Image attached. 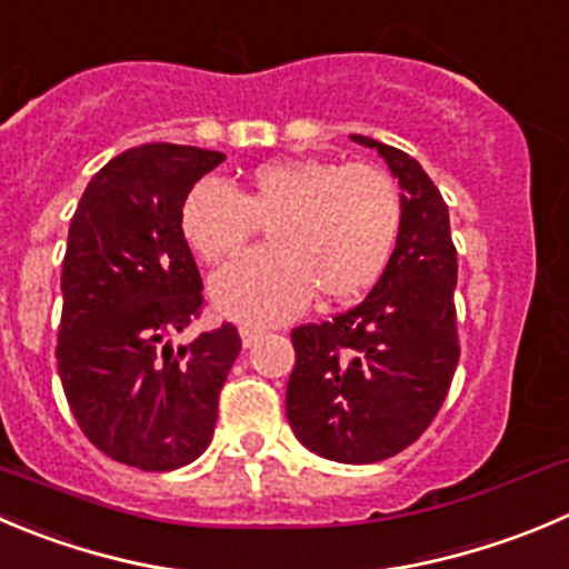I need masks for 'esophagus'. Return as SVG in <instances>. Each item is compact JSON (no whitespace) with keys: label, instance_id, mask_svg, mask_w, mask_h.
Segmentation results:
<instances>
[{"label":"esophagus","instance_id":"esophagus-1","mask_svg":"<svg viewBox=\"0 0 569 569\" xmlns=\"http://www.w3.org/2000/svg\"><path fill=\"white\" fill-rule=\"evenodd\" d=\"M264 335L262 327H253V323H242L240 327V338H242V346H253L259 338Z\"/></svg>","mask_w":569,"mask_h":569}]
</instances>
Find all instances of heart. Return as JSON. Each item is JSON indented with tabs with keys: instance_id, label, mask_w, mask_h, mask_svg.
Returning a JSON list of instances; mask_svg holds the SVG:
<instances>
[{
	"instance_id": "heart-1",
	"label": "heart",
	"mask_w": 569,
	"mask_h": 569,
	"mask_svg": "<svg viewBox=\"0 0 569 569\" xmlns=\"http://www.w3.org/2000/svg\"><path fill=\"white\" fill-rule=\"evenodd\" d=\"M270 226L273 246L214 281V299L242 321H281L318 301H343L386 270L402 198L386 170L329 159H276L253 167L237 192L200 178L181 203V231L209 264H229Z\"/></svg>"
}]
</instances>
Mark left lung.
I'll list each match as a JSON object with an SVG mask.
<instances>
[{"mask_svg": "<svg viewBox=\"0 0 569 569\" xmlns=\"http://www.w3.org/2000/svg\"><path fill=\"white\" fill-rule=\"evenodd\" d=\"M351 139L375 148L399 178L402 229L360 305L290 332L296 366L284 408L310 452L375 463L410 447L450 391L461 357L458 251L447 203L419 161L369 137Z\"/></svg>", "mask_w": 569, "mask_h": 569, "instance_id": "left-lung-1", "label": "left lung"}]
</instances>
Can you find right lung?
<instances>
[{"instance_id":"add662e5","label":"right lung","mask_w":569,"mask_h":569,"mask_svg":"<svg viewBox=\"0 0 569 569\" xmlns=\"http://www.w3.org/2000/svg\"><path fill=\"white\" fill-rule=\"evenodd\" d=\"M223 159L189 144L126 150L91 178L69 226L56 346L63 393L102 456L148 472L207 450L242 346L234 323L172 346L207 307L181 203Z\"/></svg>"}]
</instances>
